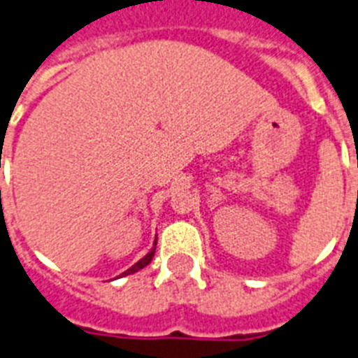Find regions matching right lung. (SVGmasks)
Wrapping results in <instances>:
<instances>
[{"label": "right lung", "mask_w": 358, "mask_h": 358, "mask_svg": "<svg viewBox=\"0 0 358 358\" xmlns=\"http://www.w3.org/2000/svg\"><path fill=\"white\" fill-rule=\"evenodd\" d=\"M154 252H156V241H154V248L150 250L149 254L145 255L143 259H139L138 263H136V264H132V266H130V268L127 270V272H123V274H121V275H129V274H134V272H138V270L145 268V266H147V264H149L150 261H152V257H154Z\"/></svg>", "instance_id": "obj_1"}]
</instances>
